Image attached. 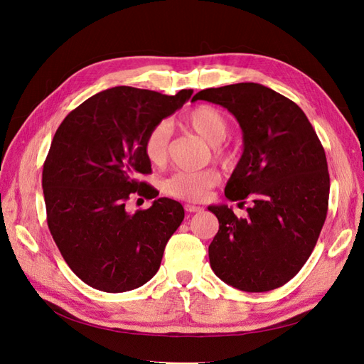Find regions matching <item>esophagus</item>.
I'll return each instance as SVG.
<instances>
[{"mask_svg": "<svg viewBox=\"0 0 364 364\" xmlns=\"http://www.w3.org/2000/svg\"><path fill=\"white\" fill-rule=\"evenodd\" d=\"M185 211H186V213H200V211H203V208H202V206H196V205L186 203V205H185Z\"/></svg>", "mask_w": 364, "mask_h": 364, "instance_id": "obj_1", "label": "esophagus"}]
</instances>
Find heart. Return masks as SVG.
Returning <instances> with one entry per match:
<instances>
[{
	"instance_id": "1",
	"label": "heart",
	"mask_w": 364,
	"mask_h": 364,
	"mask_svg": "<svg viewBox=\"0 0 364 364\" xmlns=\"http://www.w3.org/2000/svg\"><path fill=\"white\" fill-rule=\"evenodd\" d=\"M182 126L193 130L209 146H213L214 156L225 164L232 159L230 151L226 150L222 142L229 134L228 118L222 111L214 106H196L182 118ZM168 139L170 132L165 123L153 126L142 142L144 156L153 167H164L168 159ZM220 181V174L214 168L200 171H179L174 173L164 183V191L174 199L186 202H202L206 199L209 190Z\"/></svg>"
}]
</instances>
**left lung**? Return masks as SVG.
<instances>
[{"instance_id":"obj_1","label":"left lung","mask_w":364,"mask_h":364,"mask_svg":"<svg viewBox=\"0 0 364 364\" xmlns=\"http://www.w3.org/2000/svg\"><path fill=\"white\" fill-rule=\"evenodd\" d=\"M193 100L223 106L237 118L245 150L225 196L232 202L252 196L253 203L246 218L226 205L208 208L218 218L208 249L211 267L243 291L282 287L310 258L326 218L322 142L299 106L259 83L209 87Z\"/></svg>"}]
</instances>
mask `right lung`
<instances>
[{
    "mask_svg": "<svg viewBox=\"0 0 364 364\" xmlns=\"http://www.w3.org/2000/svg\"><path fill=\"white\" fill-rule=\"evenodd\" d=\"M191 94L115 86L77 106L54 134L42 171L47 223L70 269L92 289L129 291L158 272L183 208L159 197L129 214L126 202L132 193L159 194L138 181L151 171L142 142Z\"/></svg>",
    "mask_w": 364,
    "mask_h": 364,
    "instance_id": "1",
    "label": "right lung"
}]
</instances>
